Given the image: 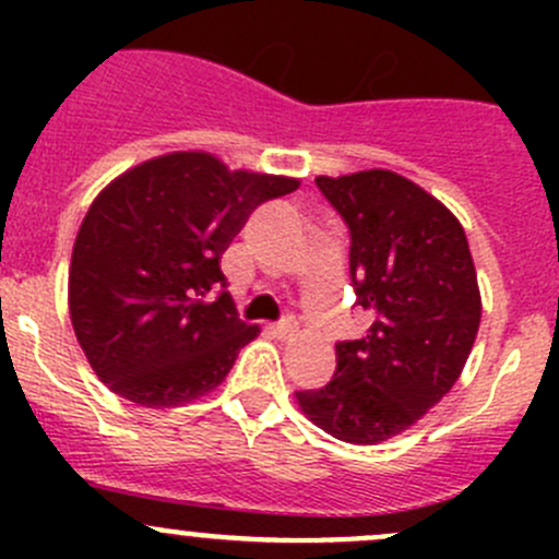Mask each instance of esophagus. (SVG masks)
<instances>
[{"label": "esophagus", "instance_id": "34e87169", "mask_svg": "<svg viewBox=\"0 0 559 559\" xmlns=\"http://www.w3.org/2000/svg\"><path fill=\"white\" fill-rule=\"evenodd\" d=\"M270 332H273L275 337H278V341H292V337L297 335V324L292 319H286L284 324H275V326H270Z\"/></svg>", "mask_w": 559, "mask_h": 559}]
</instances>
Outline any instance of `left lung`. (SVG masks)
I'll return each instance as SVG.
<instances>
[{
	"label": "left lung",
	"mask_w": 559,
	"mask_h": 559,
	"mask_svg": "<svg viewBox=\"0 0 559 559\" xmlns=\"http://www.w3.org/2000/svg\"><path fill=\"white\" fill-rule=\"evenodd\" d=\"M316 186L352 233L357 306L368 335L335 346L332 381L295 392L332 438L376 447L411 430L462 376L481 324L476 264L460 218L405 175H319Z\"/></svg>",
	"instance_id": "8db88e82"
}]
</instances>
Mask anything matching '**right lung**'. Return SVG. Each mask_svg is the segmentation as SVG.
<instances>
[{
    "label": "right lung",
    "instance_id": "1",
    "mask_svg": "<svg viewBox=\"0 0 559 559\" xmlns=\"http://www.w3.org/2000/svg\"><path fill=\"white\" fill-rule=\"evenodd\" d=\"M300 178L229 170L207 151L129 167L94 197L70 259L72 330L99 381L143 408L218 389L259 324L235 319L222 253L251 211Z\"/></svg>",
    "mask_w": 559,
    "mask_h": 559
}]
</instances>
